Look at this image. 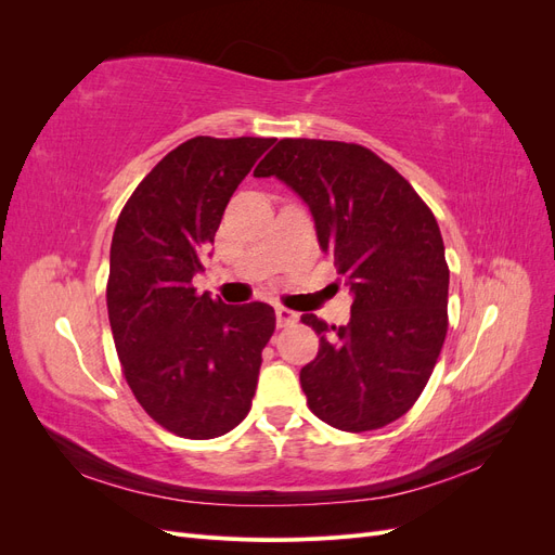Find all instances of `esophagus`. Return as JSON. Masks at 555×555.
Instances as JSON below:
<instances>
[{"label": "esophagus", "instance_id": "1", "mask_svg": "<svg viewBox=\"0 0 555 555\" xmlns=\"http://www.w3.org/2000/svg\"><path fill=\"white\" fill-rule=\"evenodd\" d=\"M275 319H278V326H280V328H282V326H292V324L298 322V312H294V310H289V308L278 306V308H275Z\"/></svg>", "mask_w": 555, "mask_h": 555}]
</instances>
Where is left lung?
Wrapping results in <instances>:
<instances>
[{
  "mask_svg": "<svg viewBox=\"0 0 555 555\" xmlns=\"http://www.w3.org/2000/svg\"><path fill=\"white\" fill-rule=\"evenodd\" d=\"M306 201L317 241L354 294L347 326L317 314V359L300 371L308 408L363 433L405 414L430 379L447 335L449 266L438 220L412 184L357 143L282 139L255 169Z\"/></svg>",
  "mask_w": 555,
  "mask_h": 555,
  "instance_id": "left-lung-1",
  "label": "left lung"
}]
</instances>
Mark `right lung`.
<instances>
[{
  "instance_id": "1",
  "label": "right lung",
  "mask_w": 555,
  "mask_h": 555,
  "mask_svg": "<svg viewBox=\"0 0 555 555\" xmlns=\"http://www.w3.org/2000/svg\"><path fill=\"white\" fill-rule=\"evenodd\" d=\"M275 139L196 137L171 150L122 208L113 231L108 319L129 389L155 422L188 440L236 428L251 408L268 304L227 306L194 275L224 208Z\"/></svg>"
}]
</instances>
